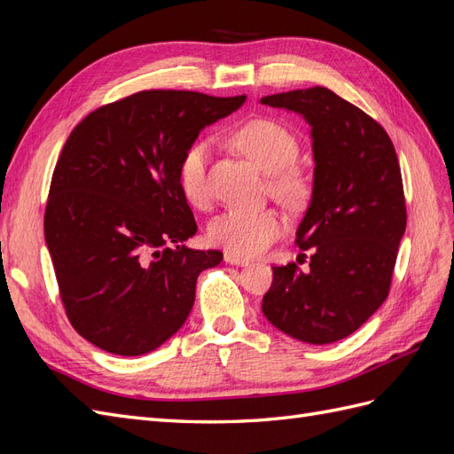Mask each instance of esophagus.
Listing matches in <instances>:
<instances>
[{
	"label": "esophagus",
	"instance_id": "1",
	"mask_svg": "<svg viewBox=\"0 0 454 454\" xmlns=\"http://www.w3.org/2000/svg\"><path fill=\"white\" fill-rule=\"evenodd\" d=\"M223 259H225V263H229V265H239V267H246V265L250 263V261L246 259V257L237 255V254H231V252H225Z\"/></svg>",
	"mask_w": 454,
	"mask_h": 454
}]
</instances>
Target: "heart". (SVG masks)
Returning a JSON list of instances; mask_svg holds the SVG:
<instances>
[{"instance_id": "1", "label": "heart", "mask_w": 454, "mask_h": 454, "mask_svg": "<svg viewBox=\"0 0 454 454\" xmlns=\"http://www.w3.org/2000/svg\"><path fill=\"white\" fill-rule=\"evenodd\" d=\"M231 140L259 170L270 174L269 189L274 197L290 206L305 202L310 193V180L294 162L299 155V142L284 125L267 117L252 119L232 132ZM208 142H195L185 149L177 167V185L185 200L193 206L208 202ZM284 227L282 215L269 208L257 212L229 210L210 223L208 237L231 254L257 255L282 235Z\"/></svg>"}]
</instances>
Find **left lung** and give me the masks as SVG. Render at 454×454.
<instances>
[{
	"instance_id": "8db88e82",
	"label": "left lung",
	"mask_w": 454,
	"mask_h": 454,
	"mask_svg": "<svg viewBox=\"0 0 454 454\" xmlns=\"http://www.w3.org/2000/svg\"><path fill=\"white\" fill-rule=\"evenodd\" d=\"M261 104L307 119L316 162L295 239L312 250L309 269L272 267L261 309L286 335L329 345L354 333L388 295L407 223L400 162L387 130L325 87L270 94Z\"/></svg>"
}]
</instances>
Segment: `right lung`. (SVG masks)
<instances>
[{"label":"right lung","instance_id":"add662e5","mask_svg":"<svg viewBox=\"0 0 454 454\" xmlns=\"http://www.w3.org/2000/svg\"><path fill=\"white\" fill-rule=\"evenodd\" d=\"M244 100L142 90L94 109L66 140L45 242L67 320L94 347L142 356L187 320L200 270L223 254L184 246L197 223L177 167L199 132Z\"/></svg>","mask_w":454,"mask_h":454}]
</instances>
